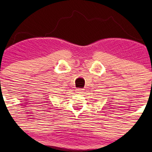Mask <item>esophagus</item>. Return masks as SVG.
<instances>
[{
    "instance_id": "34e87169",
    "label": "esophagus",
    "mask_w": 152,
    "mask_h": 152,
    "mask_svg": "<svg viewBox=\"0 0 152 152\" xmlns=\"http://www.w3.org/2000/svg\"><path fill=\"white\" fill-rule=\"evenodd\" d=\"M76 92H77L78 93H83V92H84V89L78 88V89H76Z\"/></svg>"
}]
</instances>
